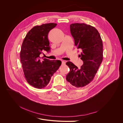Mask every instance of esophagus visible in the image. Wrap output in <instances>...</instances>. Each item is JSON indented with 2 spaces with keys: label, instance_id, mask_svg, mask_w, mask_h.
<instances>
[{
  "label": "esophagus",
  "instance_id": "34e87169",
  "mask_svg": "<svg viewBox=\"0 0 123 123\" xmlns=\"http://www.w3.org/2000/svg\"><path fill=\"white\" fill-rule=\"evenodd\" d=\"M65 62H66L65 61H62V64H65Z\"/></svg>",
  "mask_w": 123,
  "mask_h": 123
}]
</instances>
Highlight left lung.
<instances>
[{
  "instance_id": "obj_1",
  "label": "left lung",
  "mask_w": 123,
  "mask_h": 123,
  "mask_svg": "<svg viewBox=\"0 0 123 123\" xmlns=\"http://www.w3.org/2000/svg\"><path fill=\"white\" fill-rule=\"evenodd\" d=\"M70 31L75 46L81 51L80 55L83 64L78 68L72 62H67L70 71L66 76V80L75 87H82L93 80L102 62L103 42L98 31L90 25L72 24Z\"/></svg>"
}]
</instances>
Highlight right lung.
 Returning a JSON list of instances; mask_svg holds the SVG:
<instances>
[{"label": "right lung", "mask_w": 123, "mask_h": 123, "mask_svg": "<svg viewBox=\"0 0 123 123\" xmlns=\"http://www.w3.org/2000/svg\"><path fill=\"white\" fill-rule=\"evenodd\" d=\"M56 25L49 23L34 26L28 31L22 43L20 58L25 76L27 82L36 88L46 87L61 65L60 60H42L40 57L42 51H49L48 33Z\"/></svg>", "instance_id": "right-lung-1"}]
</instances>
